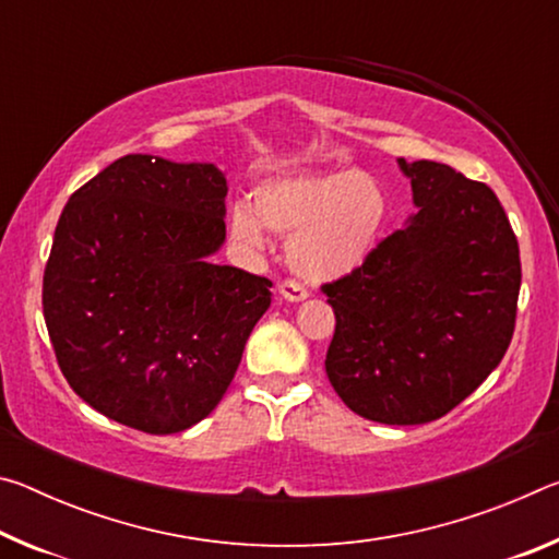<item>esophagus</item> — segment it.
<instances>
[{
  "label": "esophagus",
  "mask_w": 559,
  "mask_h": 559,
  "mask_svg": "<svg viewBox=\"0 0 559 559\" xmlns=\"http://www.w3.org/2000/svg\"><path fill=\"white\" fill-rule=\"evenodd\" d=\"M278 293L286 300H290V302H300V300L308 298V290L302 288L300 283H296V281H283L281 286H278Z\"/></svg>",
  "instance_id": "obj_1"
}]
</instances>
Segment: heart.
Returning <instances> with one entry per match:
<instances>
[{"label":"heart","instance_id":"obj_1","mask_svg":"<svg viewBox=\"0 0 559 559\" xmlns=\"http://www.w3.org/2000/svg\"><path fill=\"white\" fill-rule=\"evenodd\" d=\"M386 210L384 187L365 169L273 177L253 189L251 206H234L229 231L251 251L266 243L263 229L288 236V266L313 283H330L372 257Z\"/></svg>","mask_w":559,"mask_h":559}]
</instances>
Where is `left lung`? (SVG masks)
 I'll return each instance as SVG.
<instances>
[{"label":"left lung","mask_w":559,"mask_h":559,"mask_svg":"<svg viewBox=\"0 0 559 559\" xmlns=\"http://www.w3.org/2000/svg\"><path fill=\"white\" fill-rule=\"evenodd\" d=\"M419 212L362 269L325 283V372L370 421L427 424L496 370L515 330L520 249L493 189L431 159L406 163Z\"/></svg>","instance_id":"obj_1"}]
</instances>
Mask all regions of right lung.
Instances as JSON below:
<instances>
[{
    "mask_svg": "<svg viewBox=\"0 0 559 559\" xmlns=\"http://www.w3.org/2000/svg\"><path fill=\"white\" fill-rule=\"evenodd\" d=\"M224 197L210 163L126 155L63 206L44 320L66 382L108 419L177 433L229 390L271 281L210 261Z\"/></svg>",
    "mask_w": 559,
    "mask_h": 559,
    "instance_id": "1",
    "label": "right lung"
}]
</instances>
